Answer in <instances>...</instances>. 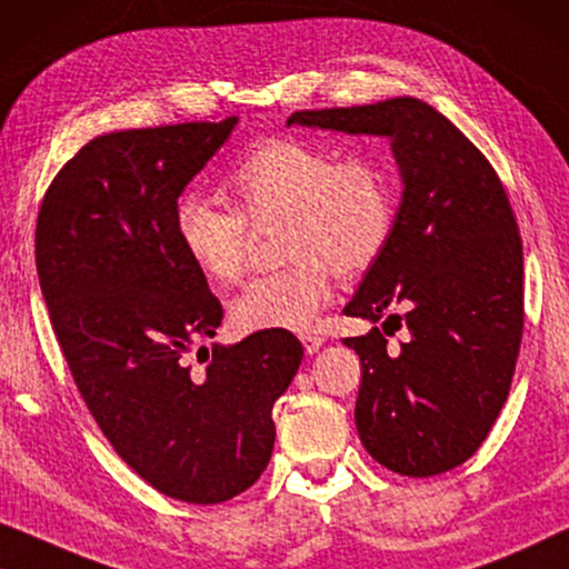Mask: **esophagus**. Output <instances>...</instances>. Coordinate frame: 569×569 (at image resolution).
<instances>
[{
    "label": "esophagus",
    "instance_id": "34e87169",
    "mask_svg": "<svg viewBox=\"0 0 569 569\" xmlns=\"http://www.w3.org/2000/svg\"><path fill=\"white\" fill-rule=\"evenodd\" d=\"M301 342H303V350H307L309 356H315L317 350L325 346V338H322V335H311L309 332V335H301Z\"/></svg>",
    "mask_w": 569,
    "mask_h": 569
}]
</instances>
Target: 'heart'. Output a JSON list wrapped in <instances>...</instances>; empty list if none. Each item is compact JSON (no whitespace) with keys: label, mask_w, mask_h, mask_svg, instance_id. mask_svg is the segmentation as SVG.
<instances>
[{"label":"heart","mask_w":569,"mask_h":569,"mask_svg":"<svg viewBox=\"0 0 569 569\" xmlns=\"http://www.w3.org/2000/svg\"><path fill=\"white\" fill-rule=\"evenodd\" d=\"M231 206L182 198L174 237L190 266L213 286H234L247 270L250 231L278 227L286 268L262 276L231 303L239 332L315 325L330 301L335 270L358 276L387 250L397 219L395 182L379 159L278 136L252 147L223 180Z\"/></svg>","instance_id":"1"}]
</instances>
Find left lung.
Instances as JSON below:
<instances>
[{
    "label": "left lung",
    "instance_id": "8db88e82",
    "mask_svg": "<svg viewBox=\"0 0 569 569\" xmlns=\"http://www.w3.org/2000/svg\"><path fill=\"white\" fill-rule=\"evenodd\" d=\"M291 123L391 141L405 186L395 231L342 311L373 325L387 315L383 332L407 325V340L397 353L379 327L342 340L363 368L356 428L397 475L459 467L498 420L521 350L523 244L506 188L482 151L418 98L299 110Z\"/></svg>",
    "mask_w": 569,
    "mask_h": 569
}]
</instances>
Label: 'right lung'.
Here are the masks:
<instances>
[{
  "mask_svg": "<svg viewBox=\"0 0 569 569\" xmlns=\"http://www.w3.org/2000/svg\"><path fill=\"white\" fill-rule=\"evenodd\" d=\"M237 116L102 133L46 190L36 268L69 371L116 453L167 498L213 506L258 482L301 342L286 330L190 348L223 309L174 237V208Z\"/></svg>",
  "mask_w": 569,
  "mask_h": 569,
  "instance_id": "obj_1",
  "label": "right lung"
}]
</instances>
